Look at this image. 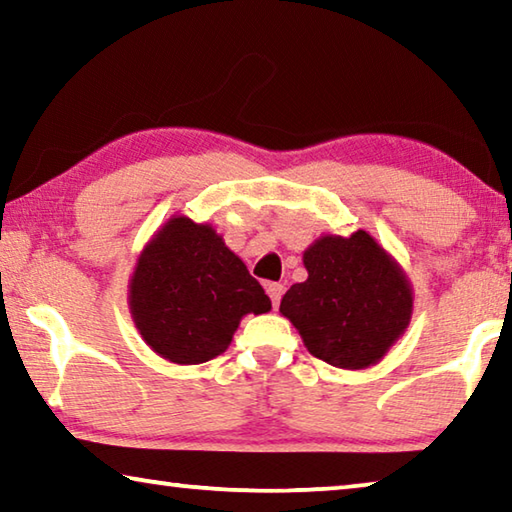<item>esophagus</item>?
<instances>
[{"label":"esophagus","mask_w":512,"mask_h":512,"mask_svg":"<svg viewBox=\"0 0 512 512\" xmlns=\"http://www.w3.org/2000/svg\"><path fill=\"white\" fill-rule=\"evenodd\" d=\"M266 293L268 298H271L273 307H280V300H282V293H284V287L280 282H268L266 284Z\"/></svg>","instance_id":"obj_1"}]
</instances>
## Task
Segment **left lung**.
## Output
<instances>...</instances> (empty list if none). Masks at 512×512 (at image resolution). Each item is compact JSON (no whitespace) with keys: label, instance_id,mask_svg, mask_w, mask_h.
Segmentation results:
<instances>
[{"label":"left lung","instance_id":"left-lung-1","mask_svg":"<svg viewBox=\"0 0 512 512\" xmlns=\"http://www.w3.org/2000/svg\"><path fill=\"white\" fill-rule=\"evenodd\" d=\"M302 262L309 277L284 293L282 316L329 366H375L411 320L413 289L400 264L366 230L320 237Z\"/></svg>","mask_w":512,"mask_h":512}]
</instances>
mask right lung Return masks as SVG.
I'll use <instances>...</instances> for the list:
<instances>
[{"instance_id": "obj_1", "label": "right lung", "mask_w": 512, "mask_h": 512, "mask_svg": "<svg viewBox=\"0 0 512 512\" xmlns=\"http://www.w3.org/2000/svg\"><path fill=\"white\" fill-rule=\"evenodd\" d=\"M142 339L180 366L228 350L239 320L266 314L271 300L246 264L207 223L173 216L144 246L128 287Z\"/></svg>"}]
</instances>
